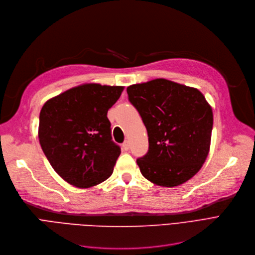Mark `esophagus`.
Masks as SVG:
<instances>
[{"label": "esophagus", "instance_id": "obj_1", "mask_svg": "<svg viewBox=\"0 0 255 255\" xmlns=\"http://www.w3.org/2000/svg\"><path fill=\"white\" fill-rule=\"evenodd\" d=\"M123 148H124V150H128V148H129V144H128V141H126V142H124V144H123Z\"/></svg>", "mask_w": 255, "mask_h": 255}]
</instances>
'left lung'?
<instances>
[{
	"mask_svg": "<svg viewBox=\"0 0 255 255\" xmlns=\"http://www.w3.org/2000/svg\"><path fill=\"white\" fill-rule=\"evenodd\" d=\"M127 92L148 134V151L137 159L142 175L162 187L186 183L209 154L212 107L198 89L166 79L130 85Z\"/></svg>",
	"mask_w": 255,
	"mask_h": 255,
	"instance_id": "1",
	"label": "left lung"
}]
</instances>
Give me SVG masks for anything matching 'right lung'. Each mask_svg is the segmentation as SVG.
<instances>
[{
    "instance_id": "1",
    "label": "right lung",
    "mask_w": 255,
    "mask_h": 255,
    "mask_svg": "<svg viewBox=\"0 0 255 255\" xmlns=\"http://www.w3.org/2000/svg\"><path fill=\"white\" fill-rule=\"evenodd\" d=\"M124 86L83 84L48 100L39 115L38 138L54 170L68 184L90 188L111 176L120 154L108 110Z\"/></svg>"
}]
</instances>
